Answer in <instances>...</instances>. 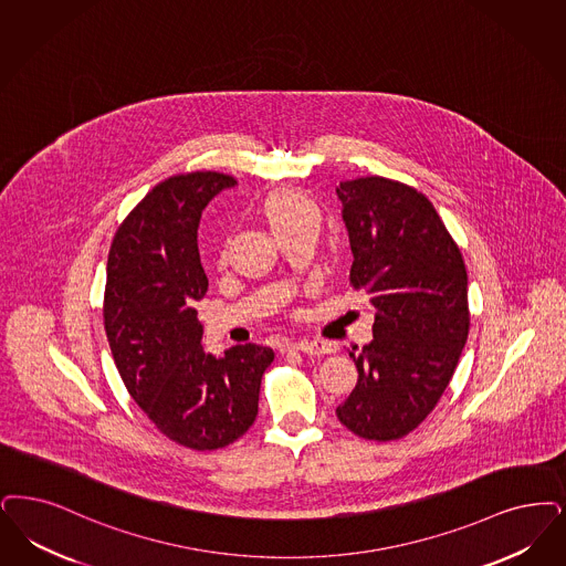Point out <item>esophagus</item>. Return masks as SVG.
Masks as SVG:
<instances>
[{
  "instance_id": "34e87169",
  "label": "esophagus",
  "mask_w": 566,
  "mask_h": 566,
  "mask_svg": "<svg viewBox=\"0 0 566 566\" xmlns=\"http://www.w3.org/2000/svg\"><path fill=\"white\" fill-rule=\"evenodd\" d=\"M291 349H296L301 354L307 356H324V354H333V345L328 340L314 339V340H298L293 343Z\"/></svg>"
}]
</instances>
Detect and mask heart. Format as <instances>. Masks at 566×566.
Wrapping results in <instances>:
<instances>
[{
	"label": "heart",
	"mask_w": 566,
	"mask_h": 566,
	"mask_svg": "<svg viewBox=\"0 0 566 566\" xmlns=\"http://www.w3.org/2000/svg\"><path fill=\"white\" fill-rule=\"evenodd\" d=\"M265 217L273 231L280 227L291 226L301 219H317L316 203L296 191L273 193L265 202Z\"/></svg>",
	"instance_id": "b5f03b06"
}]
</instances>
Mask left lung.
I'll return each instance as SVG.
<instances>
[{
	"instance_id": "8db88e82",
	"label": "left lung",
	"mask_w": 566,
	"mask_h": 566,
	"mask_svg": "<svg viewBox=\"0 0 566 566\" xmlns=\"http://www.w3.org/2000/svg\"><path fill=\"white\" fill-rule=\"evenodd\" d=\"M337 196L354 254L349 282L377 310L373 340L349 352L358 384L337 417L360 438L389 442L415 430L451 381L470 331L468 272L415 187L363 177L339 182Z\"/></svg>"
}]
</instances>
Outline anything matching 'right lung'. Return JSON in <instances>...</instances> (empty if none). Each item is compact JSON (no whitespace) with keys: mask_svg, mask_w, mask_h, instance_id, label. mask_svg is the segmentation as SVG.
Listing matches in <instances>:
<instances>
[{"mask_svg":"<svg viewBox=\"0 0 566 566\" xmlns=\"http://www.w3.org/2000/svg\"><path fill=\"white\" fill-rule=\"evenodd\" d=\"M238 185L221 172L177 175L156 185L115 231L107 261L105 333L138 407L166 438L214 451L249 431L273 349L233 345L206 354L191 307L208 291L198 227L208 202Z\"/></svg>","mask_w":566,"mask_h":566,"instance_id":"add662e5","label":"right lung"}]
</instances>
